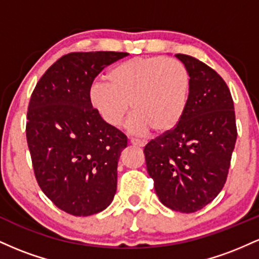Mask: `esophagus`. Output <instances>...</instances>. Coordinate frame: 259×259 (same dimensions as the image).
Here are the masks:
<instances>
[{
    "mask_svg": "<svg viewBox=\"0 0 259 259\" xmlns=\"http://www.w3.org/2000/svg\"><path fill=\"white\" fill-rule=\"evenodd\" d=\"M132 144L135 145V146L144 147L146 145V140H140V139H132Z\"/></svg>",
    "mask_w": 259,
    "mask_h": 259,
    "instance_id": "esophagus-1",
    "label": "esophagus"
}]
</instances>
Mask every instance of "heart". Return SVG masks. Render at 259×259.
<instances>
[{
    "label": "heart",
    "instance_id": "heart-1",
    "mask_svg": "<svg viewBox=\"0 0 259 259\" xmlns=\"http://www.w3.org/2000/svg\"><path fill=\"white\" fill-rule=\"evenodd\" d=\"M108 82L96 81L90 102L109 126L123 123L132 105L127 129L165 133L179 124L189 102L191 78L185 64L174 58L136 57L113 67Z\"/></svg>",
    "mask_w": 259,
    "mask_h": 259
}]
</instances>
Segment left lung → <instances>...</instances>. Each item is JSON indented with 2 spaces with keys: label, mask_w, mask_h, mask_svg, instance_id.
Returning a JSON list of instances; mask_svg holds the SVG:
<instances>
[{
  "label": "left lung",
  "mask_w": 259,
  "mask_h": 259,
  "mask_svg": "<svg viewBox=\"0 0 259 259\" xmlns=\"http://www.w3.org/2000/svg\"><path fill=\"white\" fill-rule=\"evenodd\" d=\"M175 57L191 78L186 111L177 126L151 140L144 153L159 201L173 210L194 213L224 187L237 138L236 120L222 76L191 56Z\"/></svg>",
  "instance_id": "8db88e82"
}]
</instances>
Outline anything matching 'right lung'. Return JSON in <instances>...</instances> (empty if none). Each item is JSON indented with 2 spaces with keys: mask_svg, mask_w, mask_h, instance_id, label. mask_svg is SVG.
Instances as JSON below:
<instances>
[{
  "mask_svg": "<svg viewBox=\"0 0 259 259\" xmlns=\"http://www.w3.org/2000/svg\"><path fill=\"white\" fill-rule=\"evenodd\" d=\"M126 52H72L55 62L32 91L26 141L38 186L59 209L96 214L117 191L118 159L127 139L90 102L95 78Z\"/></svg>",
  "mask_w": 259,
  "mask_h": 259,
  "instance_id": "right-lung-1",
  "label": "right lung"
}]
</instances>
